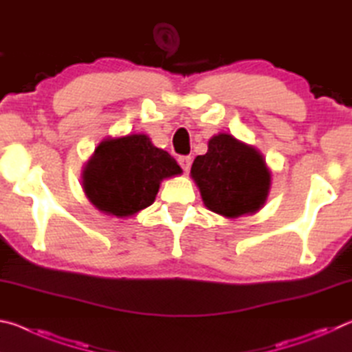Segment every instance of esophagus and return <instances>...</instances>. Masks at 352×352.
Here are the masks:
<instances>
[{
    "label": "esophagus",
    "instance_id": "34e87169",
    "mask_svg": "<svg viewBox=\"0 0 352 352\" xmlns=\"http://www.w3.org/2000/svg\"><path fill=\"white\" fill-rule=\"evenodd\" d=\"M190 163H192V160H190V157H180V158H178V164L182 166V169L184 172H189Z\"/></svg>",
    "mask_w": 352,
    "mask_h": 352
}]
</instances>
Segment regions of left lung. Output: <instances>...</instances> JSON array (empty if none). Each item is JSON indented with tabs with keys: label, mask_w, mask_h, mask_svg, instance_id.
I'll use <instances>...</instances> for the list:
<instances>
[{
	"label": "left lung",
	"mask_w": 352,
	"mask_h": 352,
	"mask_svg": "<svg viewBox=\"0 0 352 352\" xmlns=\"http://www.w3.org/2000/svg\"><path fill=\"white\" fill-rule=\"evenodd\" d=\"M190 177L204 205L226 219L258 212L272 186L264 155L230 133H217L208 141V152L194 160Z\"/></svg>",
	"instance_id": "8db88e82"
}]
</instances>
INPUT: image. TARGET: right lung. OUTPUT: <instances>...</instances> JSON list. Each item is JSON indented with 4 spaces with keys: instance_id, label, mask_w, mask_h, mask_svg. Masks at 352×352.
<instances>
[{
    "instance_id": "right-lung-1",
    "label": "right lung",
    "mask_w": 352,
    "mask_h": 352,
    "mask_svg": "<svg viewBox=\"0 0 352 352\" xmlns=\"http://www.w3.org/2000/svg\"><path fill=\"white\" fill-rule=\"evenodd\" d=\"M182 172L147 135L130 133L99 142L82 170V188L100 212L124 219L151 206L162 182Z\"/></svg>"
}]
</instances>
